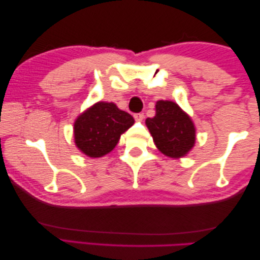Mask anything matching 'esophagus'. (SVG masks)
<instances>
[{
  "label": "esophagus",
  "instance_id": "obj_1",
  "mask_svg": "<svg viewBox=\"0 0 260 260\" xmlns=\"http://www.w3.org/2000/svg\"><path fill=\"white\" fill-rule=\"evenodd\" d=\"M134 117H135V120H136V121H142L143 118H144V114H143V113L135 114V115H134Z\"/></svg>",
  "mask_w": 260,
  "mask_h": 260
}]
</instances>
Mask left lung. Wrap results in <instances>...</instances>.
<instances>
[{
  "instance_id": "left-lung-1",
  "label": "left lung",
  "mask_w": 260,
  "mask_h": 260,
  "mask_svg": "<svg viewBox=\"0 0 260 260\" xmlns=\"http://www.w3.org/2000/svg\"><path fill=\"white\" fill-rule=\"evenodd\" d=\"M145 123L158 150L169 158H182L194 145L193 122L175 102L159 100L155 116L146 118Z\"/></svg>"
}]
</instances>
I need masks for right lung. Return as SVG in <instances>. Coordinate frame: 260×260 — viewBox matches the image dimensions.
I'll return each mask as SVG.
<instances>
[{"mask_svg": "<svg viewBox=\"0 0 260 260\" xmlns=\"http://www.w3.org/2000/svg\"><path fill=\"white\" fill-rule=\"evenodd\" d=\"M134 123V117L113 102H96L75 122L76 146L90 158H100L114 150L121 135Z\"/></svg>", "mask_w": 260, "mask_h": 260, "instance_id": "obj_1", "label": "right lung"}]
</instances>
